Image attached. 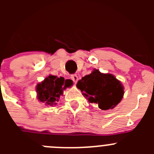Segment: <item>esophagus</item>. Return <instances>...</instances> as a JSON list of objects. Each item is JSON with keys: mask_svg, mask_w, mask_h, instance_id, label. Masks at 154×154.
Returning <instances> with one entry per match:
<instances>
[{"mask_svg": "<svg viewBox=\"0 0 154 154\" xmlns=\"http://www.w3.org/2000/svg\"><path fill=\"white\" fill-rule=\"evenodd\" d=\"M71 79L74 81V83H77L78 81V76L77 74H73V75L71 76Z\"/></svg>", "mask_w": 154, "mask_h": 154, "instance_id": "34e87169", "label": "esophagus"}]
</instances>
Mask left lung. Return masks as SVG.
Wrapping results in <instances>:
<instances>
[{"label":"left lung","mask_w":154,"mask_h":154,"mask_svg":"<svg viewBox=\"0 0 154 154\" xmlns=\"http://www.w3.org/2000/svg\"><path fill=\"white\" fill-rule=\"evenodd\" d=\"M77 87L89 103L97 104L102 110L112 109L124 95V86L114 75L96 69L79 80Z\"/></svg>","instance_id":"obj_1"}]
</instances>
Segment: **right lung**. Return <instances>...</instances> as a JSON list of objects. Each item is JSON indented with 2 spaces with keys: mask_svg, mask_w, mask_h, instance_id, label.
Wrapping results in <instances>:
<instances>
[{
  "mask_svg": "<svg viewBox=\"0 0 154 154\" xmlns=\"http://www.w3.org/2000/svg\"><path fill=\"white\" fill-rule=\"evenodd\" d=\"M73 84L72 80H66L64 77L49 75L36 86L37 97L39 101L46 106L56 105L59 102L63 90Z\"/></svg>",
  "mask_w": 154,
  "mask_h": 154,
  "instance_id": "obj_1",
  "label": "right lung"
}]
</instances>
